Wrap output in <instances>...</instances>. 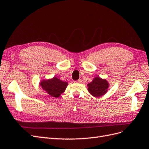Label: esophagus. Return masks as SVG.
Instances as JSON below:
<instances>
[{
	"instance_id": "1",
	"label": "esophagus",
	"mask_w": 149,
	"mask_h": 149,
	"mask_svg": "<svg viewBox=\"0 0 149 149\" xmlns=\"http://www.w3.org/2000/svg\"><path fill=\"white\" fill-rule=\"evenodd\" d=\"M81 82H82V80L81 79H79L78 81H74V83H77V84H79V83H81Z\"/></svg>"
}]
</instances>
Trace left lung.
I'll return each mask as SVG.
<instances>
[{
	"mask_svg": "<svg viewBox=\"0 0 149 149\" xmlns=\"http://www.w3.org/2000/svg\"><path fill=\"white\" fill-rule=\"evenodd\" d=\"M88 91L94 97H100L108 92L109 87L108 81L100 77H95L92 81L87 84Z\"/></svg>",
	"mask_w": 149,
	"mask_h": 149,
	"instance_id": "8db88e82",
	"label": "left lung"
}]
</instances>
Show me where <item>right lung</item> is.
<instances>
[{
    "label": "right lung",
    "mask_w": 149,
    "mask_h": 149,
    "mask_svg": "<svg viewBox=\"0 0 149 149\" xmlns=\"http://www.w3.org/2000/svg\"><path fill=\"white\" fill-rule=\"evenodd\" d=\"M68 83L61 81L57 77L49 79H43L40 82V86L51 97L58 98L63 93Z\"/></svg>",
    "instance_id": "obj_1"
}]
</instances>
